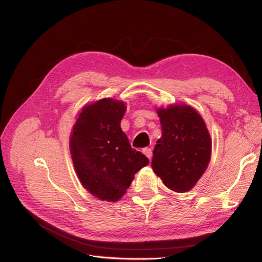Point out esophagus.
Here are the masks:
<instances>
[{
    "label": "esophagus",
    "mask_w": 262,
    "mask_h": 262,
    "mask_svg": "<svg viewBox=\"0 0 262 262\" xmlns=\"http://www.w3.org/2000/svg\"><path fill=\"white\" fill-rule=\"evenodd\" d=\"M142 152H143V154L148 158V160H150L153 156V152H152V148L149 147H144L143 149H142Z\"/></svg>",
    "instance_id": "1"
}]
</instances>
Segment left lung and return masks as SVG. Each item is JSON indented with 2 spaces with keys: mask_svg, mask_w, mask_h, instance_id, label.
<instances>
[{
  "mask_svg": "<svg viewBox=\"0 0 262 262\" xmlns=\"http://www.w3.org/2000/svg\"><path fill=\"white\" fill-rule=\"evenodd\" d=\"M162 138L153 150L152 168L164 185L187 192L207 169L212 142L201 116L187 105L157 109Z\"/></svg>",
  "mask_w": 262,
  "mask_h": 262,
  "instance_id": "obj_1",
  "label": "left lung"
}]
</instances>
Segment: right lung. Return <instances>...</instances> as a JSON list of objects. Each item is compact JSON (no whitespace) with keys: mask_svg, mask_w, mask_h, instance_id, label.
<instances>
[{"mask_svg":"<svg viewBox=\"0 0 262 262\" xmlns=\"http://www.w3.org/2000/svg\"><path fill=\"white\" fill-rule=\"evenodd\" d=\"M123 101L100 99L86 105L76 119L70 139L75 171L85 189L100 200L118 201L137 173L149 162L131 147L120 122Z\"/></svg>","mask_w":262,"mask_h":262,"instance_id":"1","label":"right lung"}]
</instances>
